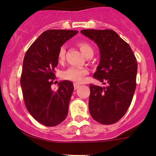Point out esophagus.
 Instances as JSON below:
<instances>
[{"label": "esophagus", "mask_w": 156, "mask_h": 156, "mask_svg": "<svg viewBox=\"0 0 156 156\" xmlns=\"http://www.w3.org/2000/svg\"><path fill=\"white\" fill-rule=\"evenodd\" d=\"M80 84H77V83H74V87H75V89H78V87H79Z\"/></svg>", "instance_id": "obj_1"}]
</instances>
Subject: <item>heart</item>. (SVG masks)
<instances>
[{
    "mask_svg": "<svg viewBox=\"0 0 156 156\" xmlns=\"http://www.w3.org/2000/svg\"><path fill=\"white\" fill-rule=\"evenodd\" d=\"M78 47L80 50H81L84 56L88 54L89 53H94L92 47L90 44L85 41H81L78 43ZM66 55V47L62 46L59 48V52H58V59L59 61H62L65 59ZM88 74V70L87 69L84 68H78V67H69L66 70L64 71L62 73V78L65 79L72 81L74 82L80 83L83 81L84 77Z\"/></svg>",
    "mask_w": 156,
    "mask_h": 156,
    "instance_id": "1",
    "label": "heart"
}]
</instances>
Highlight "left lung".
<instances>
[{"mask_svg":"<svg viewBox=\"0 0 156 156\" xmlns=\"http://www.w3.org/2000/svg\"><path fill=\"white\" fill-rule=\"evenodd\" d=\"M81 34L100 49V60L94 77L106 87L90 84V115L103 125L120 120L128 109L136 89L137 62L129 44L110 29H84Z\"/></svg>","mask_w":156,"mask_h":156,"instance_id":"8db88e82","label":"left lung"}]
</instances>
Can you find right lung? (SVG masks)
<instances>
[{"instance_id": "add662e5", "label": "right lung", "mask_w": 156, "mask_h": 156, "mask_svg": "<svg viewBox=\"0 0 156 156\" xmlns=\"http://www.w3.org/2000/svg\"><path fill=\"white\" fill-rule=\"evenodd\" d=\"M78 32L75 30L45 31L25 55L20 80L25 104L31 115L45 126L59 125L68 115L73 84L67 80L60 81L57 90L52 89L51 85L59 48Z\"/></svg>"}]
</instances>
